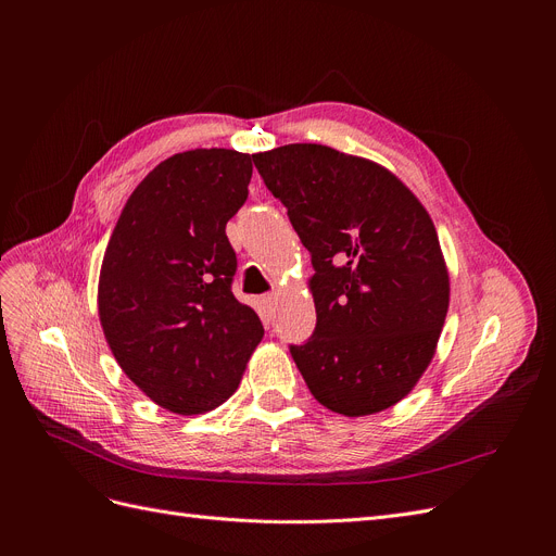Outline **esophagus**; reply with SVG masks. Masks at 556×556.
I'll return each instance as SVG.
<instances>
[{"mask_svg":"<svg viewBox=\"0 0 556 556\" xmlns=\"http://www.w3.org/2000/svg\"><path fill=\"white\" fill-rule=\"evenodd\" d=\"M275 306H277V293H270V295H263L261 298V311H263V317H266V319L273 317Z\"/></svg>","mask_w":556,"mask_h":556,"instance_id":"34e87169","label":"esophagus"}]
</instances>
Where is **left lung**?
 <instances>
[{"instance_id": "8db88e82", "label": "left lung", "mask_w": 556, "mask_h": 556, "mask_svg": "<svg viewBox=\"0 0 556 556\" xmlns=\"http://www.w3.org/2000/svg\"><path fill=\"white\" fill-rule=\"evenodd\" d=\"M311 252L317 325L290 354L311 394L344 417L388 410L430 365L451 281L432 218L392 170L323 143L256 153Z\"/></svg>"}]
</instances>
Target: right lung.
Instances as JSON below:
<instances>
[{"mask_svg": "<svg viewBox=\"0 0 556 556\" xmlns=\"http://www.w3.org/2000/svg\"><path fill=\"white\" fill-rule=\"evenodd\" d=\"M254 155L195 149L160 162L130 193L99 275V319L130 381L175 415L237 392L263 338L231 293L225 225L248 200Z\"/></svg>", "mask_w": 556, "mask_h": 556, "instance_id": "1", "label": "right lung"}]
</instances>
